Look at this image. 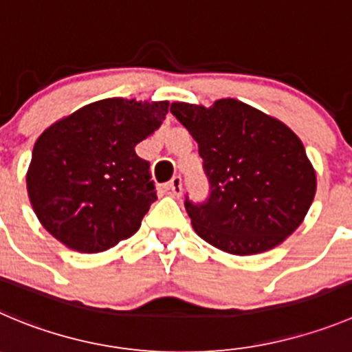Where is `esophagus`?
<instances>
[{
    "label": "esophagus",
    "mask_w": 352,
    "mask_h": 352,
    "mask_svg": "<svg viewBox=\"0 0 352 352\" xmlns=\"http://www.w3.org/2000/svg\"><path fill=\"white\" fill-rule=\"evenodd\" d=\"M166 189L170 191V195L179 198V196L182 195V179H180V175H173L172 180L168 182V186H166Z\"/></svg>",
    "instance_id": "esophagus-1"
}]
</instances>
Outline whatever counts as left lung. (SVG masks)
<instances>
[{"label":"left lung","mask_w":352,"mask_h":352,"mask_svg":"<svg viewBox=\"0 0 352 352\" xmlns=\"http://www.w3.org/2000/svg\"><path fill=\"white\" fill-rule=\"evenodd\" d=\"M170 113L198 142L210 184L206 201L186 210L199 238L232 255L283 243L316 195V172L294 131L236 98L212 107L173 102Z\"/></svg>","instance_id":"1"}]
</instances>
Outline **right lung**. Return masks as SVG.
Returning a JSON list of instances; mask_svg holds the SVG:
<instances>
[{
  "mask_svg": "<svg viewBox=\"0 0 352 352\" xmlns=\"http://www.w3.org/2000/svg\"><path fill=\"white\" fill-rule=\"evenodd\" d=\"M166 113V100L104 98L43 131L25 179L43 228L81 254L109 250L135 234L157 199L149 161L135 146Z\"/></svg>",
  "mask_w": 352,
  "mask_h": 352,
  "instance_id": "right-lung-1",
  "label": "right lung"
}]
</instances>
